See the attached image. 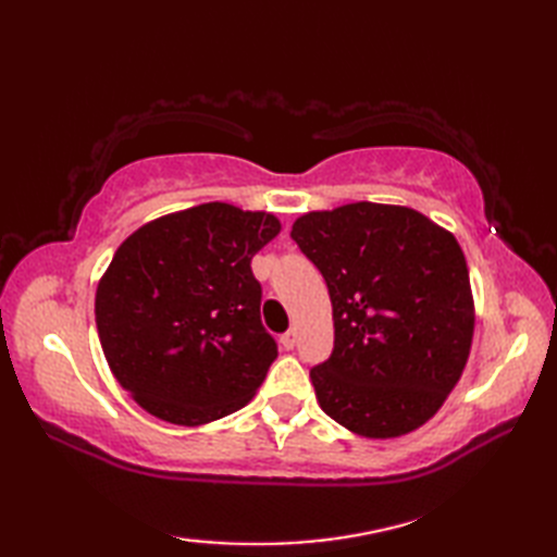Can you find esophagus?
I'll use <instances>...</instances> for the list:
<instances>
[{
  "instance_id": "1",
  "label": "esophagus",
  "mask_w": 557,
  "mask_h": 557,
  "mask_svg": "<svg viewBox=\"0 0 557 557\" xmlns=\"http://www.w3.org/2000/svg\"><path fill=\"white\" fill-rule=\"evenodd\" d=\"M280 342H282V347H285V349L297 347V330H289V333L280 337Z\"/></svg>"
}]
</instances>
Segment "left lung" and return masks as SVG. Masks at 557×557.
<instances>
[{
  "instance_id": "1",
  "label": "left lung",
  "mask_w": 557,
  "mask_h": 557,
  "mask_svg": "<svg viewBox=\"0 0 557 557\" xmlns=\"http://www.w3.org/2000/svg\"><path fill=\"white\" fill-rule=\"evenodd\" d=\"M292 239L323 272L335 349L311 369L318 405L347 431L387 441L443 407L474 339V294L455 234L407 206L313 210Z\"/></svg>"
}]
</instances>
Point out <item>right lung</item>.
<instances>
[{
    "label": "right lung",
    "mask_w": 557,
    "mask_h": 557,
    "mask_svg": "<svg viewBox=\"0 0 557 557\" xmlns=\"http://www.w3.org/2000/svg\"><path fill=\"white\" fill-rule=\"evenodd\" d=\"M280 230L272 212L215 200L150 220L116 248L96 323L138 407L194 429L253 399L277 345L260 323L251 258Z\"/></svg>",
    "instance_id": "right-lung-1"
}]
</instances>
